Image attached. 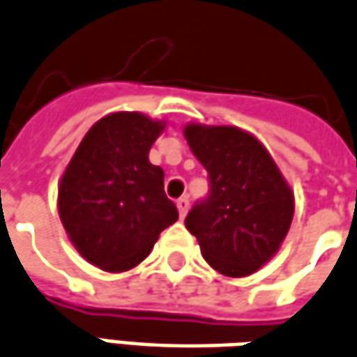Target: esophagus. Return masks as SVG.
Segmentation results:
<instances>
[{"mask_svg":"<svg viewBox=\"0 0 357 357\" xmlns=\"http://www.w3.org/2000/svg\"><path fill=\"white\" fill-rule=\"evenodd\" d=\"M178 211H179V216H181V218H183V216H185L187 214V211H189V199H187V197H179L178 199Z\"/></svg>","mask_w":357,"mask_h":357,"instance_id":"obj_1","label":"esophagus"}]
</instances>
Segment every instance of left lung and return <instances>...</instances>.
<instances>
[{
	"label": "left lung",
	"mask_w": 357,
	"mask_h": 357,
	"mask_svg": "<svg viewBox=\"0 0 357 357\" xmlns=\"http://www.w3.org/2000/svg\"><path fill=\"white\" fill-rule=\"evenodd\" d=\"M185 139L208 174V195L185 216L206 263L248 276L278 251L290 230L294 195L266 149L238 127L187 126Z\"/></svg>",
	"instance_id": "8db88e82"
}]
</instances>
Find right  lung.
Returning <instances> with one entry per match:
<instances>
[{"label":"right lung","mask_w":357,"mask_h":357,"mask_svg":"<svg viewBox=\"0 0 357 357\" xmlns=\"http://www.w3.org/2000/svg\"><path fill=\"white\" fill-rule=\"evenodd\" d=\"M164 129L137 112L109 114L91 127L59 183L57 206L77 251L102 271L121 273L151 253L178 220L164 193V170L149 151Z\"/></svg>","instance_id":"add662e5"}]
</instances>
